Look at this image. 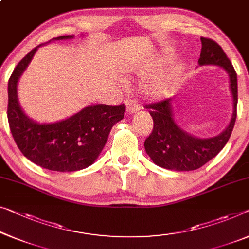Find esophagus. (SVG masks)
Masks as SVG:
<instances>
[{
	"instance_id": "1",
	"label": "esophagus",
	"mask_w": 249,
	"mask_h": 249,
	"mask_svg": "<svg viewBox=\"0 0 249 249\" xmlns=\"http://www.w3.org/2000/svg\"><path fill=\"white\" fill-rule=\"evenodd\" d=\"M126 108H127L128 114H133L142 108V106H141V104L137 102L136 99H128V101L126 102Z\"/></svg>"
}]
</instances>
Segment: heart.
Listing matches in <instances>:
<instances>
[{
	"label": "heart",
	"mask_w": 249,
	"mask_h": 249,
	"mask_svg": "<svg viewBox=\"0 0 249 249\" xmlns=\"http://www.w3.org/2000/svg\"><path fill=\"white\" fill-rule=\"evenodd\" d=\"M173 85V78L172 75H165L160 78H157L153 83H151L148 86V91L153 96H163L171 90Z\"/></svg>",
	"instance_id": "heart-1"
}]
</instances>
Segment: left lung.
Segmentation results:
<instances>
[{
    "label": "left lung",
    "instance_id": "8db88e82",
    "mask_svg": "<svg viewBox=\"0 0 249 249\" xmlns=\"http://www.w3.org/2000/svg\"><path fill=\"white\" fill-rule=\"evenodd\" d=\"M201 44L199 64L220 66L228 72L233 97L232 118L220 135L211 139H196L174 123L171 99H162L145 105L153 118V129L146 137L144 147L152 161L161 168L174 171H192L201 168L224 148L235 126L238 102L237 73L225 51L216 41L201 36Z\"/></svg>",
    "mask_w": 249,
    "mask_h": 249
}]
</instances>
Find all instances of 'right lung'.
I'll use <instances>...</instances> for the list:
<instances>
[{
  "label": "right lung",
  "instance_id": "add662e5",
  "mask_svg": "<svg viewBox=\"0 0 249 249\" xmlns=\"http://www.w3.org/2000/svg\"><path fill=\"white\" fill-rule=\"evenodd\" d=\"M71 36H61L55 39ZM38 47L22 58L9 79L7 121L11 133L22 154L36 165L51 171H78L92 164L97 159L114 124L124 117L125 104L91 105L53 124L32 122L18 105L17 84Z\"/></svg>",
  "mask_w": 249,
  "mask_h": 249
}]
</instances>
